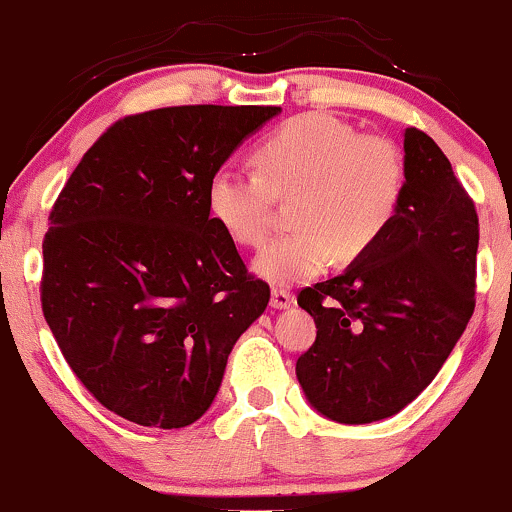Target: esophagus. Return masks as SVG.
Masks as SVG:
<instances>
[{"label": "esophagus", "mask_w": 512, "mask_h": 512, "mask_svg": "<svg viewBox=\"0 0 512 512\" xmlns=\"http://www.w3.org/2000/svg\"><path fill=\"white\" fill-rule=\"evenodd\" d=\"M293 305V293L284 291V289H274L272 291V308L274 310H286Z\"/></svg>", "instance_id": "1"}]
</instances>
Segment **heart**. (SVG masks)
Wrapping results in <instances>:
<instances>
[{"label":"heart","mask_w":512,"mask_h":512,"mask_svg":"<svg viewBox=\"0 0 512 512\" xmlns=\"http://www.w3.org/2000/svg\"><path fill=\"white\" fill-rule=\"evenodd\" d=\"M255 170L221 166L207 185L211 219L233 243L269 236L274 197L293 199L296 231L272 240L252 262L272 286L315 279L334 262L380 243L404 197V161L383 137H361L330 113H305L274 129L255 151Z\"/></svg>","instance_id":"b5f03b06"}]
</instances>
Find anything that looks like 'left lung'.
Returning a JSON list of instances; mask_svg holds the SVG:
<instances>
[{
    "label": "left lung",
    "mask_w": 512,
    "mask_h": 512,
    "mask_svg": "<svg viewBox=\"0 0 512 512\" xmlns=\"http://www.w3.org/2000/svg\"><path fill=\"white\" fill-rule=\"evenodd\" d=\"M479 219L428 134L404 129V197L375 248L303 289L317 337L296 363L310 407L373 424L431 385L474 313Z\"/></svg>",
    "instance_id": "left-lung-1"
}]
</instances>
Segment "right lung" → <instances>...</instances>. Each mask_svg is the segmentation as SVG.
I'll return each instance as SVG.
<instances>
[{
    "label": "right lung",
    "mask_w": 512,
    "mask_h": 512,
    "mask_svg": "<svg viewBox=\"0 0 512 512\" xmlns=\"http://www.w3.org/2000/svg\"><path fill=\"white\" fill-rule=\"evenodd\" d=\"M281 113L180 105L125 117L74 168L43 243V313L76 378L139 426L195 424L228 354L264 313L207 185Z\"/></svg>",
    "instance_id": "1"
}]
</instances>
